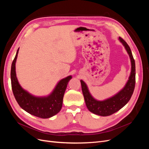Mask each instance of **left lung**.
<instances>
[{
    "instance_id": "1",
    "label": "left lung",
    "mask_w": 149,
    "mask_h": 149,
    "mask_svg": "<svg viewBox=\"0 0 149 149\" xmlns=\"http://www.w3.org/2000/svg\"><path fill=\"white\" fill-rule=\"evenodd\" d=\"M120 42L124 46L126 51L127 52L130 61H131V72L124 88L112 96L104 101H97L90 94L86 84L83 80H81L82 91L84 98V101L87 108L93 113L101 116H108L115 113L120 110L127 104L134 93L136 84V65L133 58L132 52L129 46L124 40L119 37Z\"/></svg>"
}]
</instances>
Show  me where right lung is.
Segmentation results:
<instances>
[{
  "instance_id": "1",
  "label": "right lung",
  "mask_w": 149,
  "mask_h": 149,
  "mask_svg": "<svg viewBox=\"0 0 149 149\" xmlns=\"http://www.w3.org/2000/svg\"><path fill=\"white\" fill-rule=\"evenodd\" d=\"M19 50V48L13 60L10 72L12 89L15 100L22 109L28 113L42 119L51 118L60 111L65 90L72 76H69L60 80L48 96L37 97L31 95L21 87L17 78L15 63Z\"/></svg>"
}]
</instances>
